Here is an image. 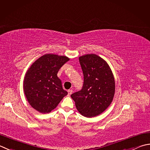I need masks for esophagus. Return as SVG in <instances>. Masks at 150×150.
<instances>
[{
    "label": "esophagus",
    "instance_id": "1",
    "mask_svg": "<svg viewBox=\"0 0 150 150\" xmlns=\"http://www.w3.org/2000/svg\"><path fill=\"white\" fill-rule=\"evenodd\" d=\"M67 92H68V96H70V95H71V93H72L73 91H72V90H69L68 91H67Z\"/></svg>",
    "mask_w": 150,
    "mask_h": 150
}]
</instances>
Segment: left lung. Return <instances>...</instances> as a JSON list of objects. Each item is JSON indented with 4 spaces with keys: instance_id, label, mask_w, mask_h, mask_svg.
I'll return each mask as SVG.
<instances>
[{
    "instance_id": "obj_1",
    "label": "left lung",
    "mask_w": 150,
    "mask_h": 150,
    "mask_svg": "<svg viewBox=\"0 0 150 150\" xmlns=\"http://www.w3.org/2000/svg\"><path fill=\"white\" fill-rule=\"evenodd\" d=\"M84 75L82 89L71 95L82 115L91 118L103 112L113 100L115 81L109 66L95 54L79 57Z\"/></svg>"
}]
</instances>
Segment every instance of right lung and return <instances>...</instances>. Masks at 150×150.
<instances>
[{"label":"right lung","instance_id":"1","mask_svg":"<svg viewBox=\"0 0 150 150\" xmlns=\"http://www.w3.org/2000/svg\"><path fill=\"white\" fill-rule=\"evenodd\" d=\"M69 60L66 56L46 54L32 64L26 71L23 88L29 104L41 113H49L67 94L57 73Z\"/></svg>","mask_w":150,"mask_h":150}]
</instances>
